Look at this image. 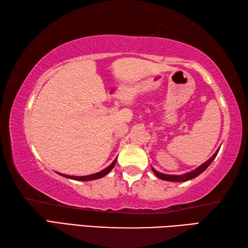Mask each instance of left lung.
<instances>
[{"mask_svg": "<svg viewBox=\"0 0 248 248\" xmlns=\"http://www.w3.org/2000/svg\"><path fill=\"white\" fill-rule=\"evenodd\" d=\"M218 150H219V149H217V152H215V154H214L211 157H210V159H209L207 162H204L203 164H202L199 167H197L196 170H194L189 171V172H186V173H183V175H165V173H162V172L156 171L154 167H152V171L155 172V175L157 178H160V179H162V180H165V181L184 182V181L191 180V179L196 178V177L199 176L200 173H202V171H204L205 170H207L208 166H209L210 164H211V163L213 162V160L215 159V157H217V154H218Z\"/></svg>", "mask_w": 248, "mask_h": 248, "instance_id": "8db88e82", "label": "left lung"}]
</instances>
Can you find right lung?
Listing matches in <instances>:
<instances>
[{"label":"right lung","mask_w":248,"mask_h":248,"mask_svg":"<svg viewBox=\"0 0 248 248\" xmlns=\"http://www.w3.org/2000/svg\"><path fill=\"white\" fill-rule=\"evenodd\" d=\"M116 160H117V159H115V160L113 161L112 164H110L108 167L105 168V170H101V171H99V172H97V173H93V175L77 177V176H68V175H64V173H60V172H59V173H60L61 176H62V177H66V178H69V179H73V180H78V181H91V180H96V179H100V178L104 177L105 175H108V173L113 170V167H114L115 164H116Z\"/></svg>","instance_id":"1"}]
</instances>
